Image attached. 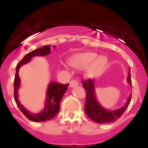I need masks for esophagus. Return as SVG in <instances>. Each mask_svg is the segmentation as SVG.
Listing matches in <instances>:
<instances>
[{
  "instance_id": "obj_1",
  "label": "esophagus",
  "mask_w": 148,
  "mask_h": 148,
  "mask_svg": "<svg viewBox=\"0 0 148 148\" xmlns=\"http://www.w3.org/2000/svg\"><path fill=\"white\" fill-rule=\"evenodd\" d=\"M78 85L79 82H77V80H76V79H72V80L70 81L69 82V86L71 87V88H74V87L77 86Z\"/></svg>"
}]
</instances>
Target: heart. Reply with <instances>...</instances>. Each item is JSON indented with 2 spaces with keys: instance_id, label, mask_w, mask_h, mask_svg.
I'll list each match as a JSON object with an SVG mask.
<instances>
[{
  "instance_id": "heart-1",
  "label": "heart",
  "mask_w": 148,
  "mask_h": 148,
  "mask_svg": "<svg viewBox=\"0 0 148 148\" xmlns=\"http://www.w3.org/2000/svg\"><path fill=\"white\" fill-rule=\"evenodd\" d=\"M71 66L79 69L87 68V75L95 77L103 72L108 65V59L104 55L97 56L95 52H82L73 56L69 61Z\"/></svg>"
}]
</instances>
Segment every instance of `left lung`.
<instances>
[{
	"instance_id": "1",
	"label": "left lung",
	"mask_w": 148,
	"mask_h": 148,
	"mask_svg": "<svg viewBox=\"0 0 148 148\" xmlns=\"http://www.w3.org/2000/svg\"><path fill=\"white\" fill-rule=\"evenodd\" d=\"M130 71V69H129ZM127 82L132 85L130 72H128V77L127 78ZM82 85L86 90V101L85 105V112L87 115L92 121L98 123H111L116 121L123 114L126 110L127 107L132 99V93L129 95L128 100L125 105L118 110H110L104 108L101 105L98 101L95 93V81L89 79L88 81H84Z\"/></svg>"
}]
</instances>
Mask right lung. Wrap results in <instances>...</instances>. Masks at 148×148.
I'll use <instances>...</instances> for the list:
<instances>
[{"mask_svg": "<svg viewBox=\"0 0 148 148\" xmlns=\"http://www.w3.org/2000/svg\"><path fill=\"white\" fill-rule=\"evenodd\" d=\"M51 53V46L47 45L38 49H34L27 55L18 63L16 69L14 87V100L16 105L26 118L34 122H45L53 118L58 113L60 110V103L63 95L67 90L69 83L66 85L58 83L55 82H49L46 93V99L45 101V107L42 111L37 114H33L29 112L19 101L18 99V90L20 88V79L19 77V70L20 67L29 63L31 58L35 56H45Z\"/></svg>", "mask_w": 148, "mask_h": 148, "instance_id": "right-lung-1", "label": "right lung"}]
</instances>
